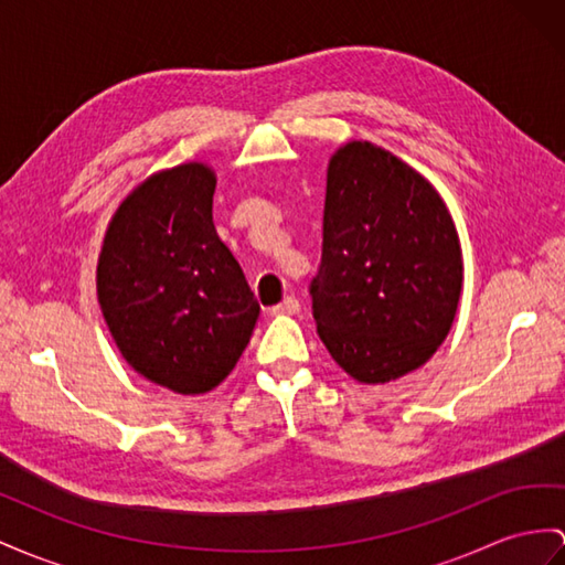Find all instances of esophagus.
Masks as SVG:
<instances>
[{"mask_svg": "<svg viewBox=\"0 0 565 565\" xmlns=\"http://www.w3.org/2000/svg\"><path fill=\"white\" fill-rule=\"evenodd\" d=\"M300 310V302L294 298V296H288V298H284L279 306H274V308H269V312L271 315H296Z\"/></svg>", "mask_w": 565, "mask_h": 565, "instance_id": "1", "label": "esophagus"}]
</instances>
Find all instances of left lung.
<instances>
[{"mask_svg":"<svg viewBox=\"0 0 565 565\" xmlns=\"http://www.w3.org/2000/svg\"><path fill=\"white\" fill-rule=\"evenodd\" d=\"M462 253L446 202L420 171L370 140H349L327 167L317 334L360 384L423 367L451 331Z\"/></svg>","mask_w":565,"mask_h":565,"instance_id":"8db88e82","label":"left lung"}]
</instances>
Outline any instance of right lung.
<instances>
[{"instance_id":"obj_1","label":"right lung","mask_w":565,"mask_h":565,"mask_svg":"<svg viewBox=\"0 0 565 565\" xmlns=\"http://www.w3.org/2000/svg\"><path fill=\"white\" fill-rule=\"evenodd\" d=\"M216 173L205 162L162 169L114 212L97 257V300L119 353L173 394L220 386L248 345L259 306L216 236Z\"/></svg>"}]
</instances>
